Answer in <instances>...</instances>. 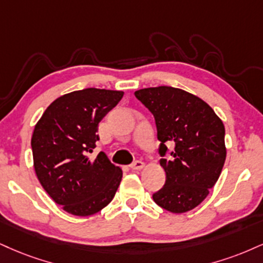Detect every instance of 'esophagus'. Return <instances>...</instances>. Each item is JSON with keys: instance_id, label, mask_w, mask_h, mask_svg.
<instances>
[{"instance_id": "1", "label": "esophagus", "mask_w": 263, "mask_h": 263, "mask_svg": "<svg viewBox=\"0 0 263 263\" xmlns=\"http://www.w3.org/2000/svg\"><path fill=\"white\" fill-rule=\"evenodd\" d=\"M129 167H131L132 170H141L142 167H144V163L142 162V160H136V162L129 164Z\"/></svg>"}]
</instances>
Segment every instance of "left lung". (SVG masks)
I'll list each match as a JSON object with an SVG mask.
<instances>
[{"mask_svg":"<svg viewBox=\"0 0 263 263\" xmlns=\"http://www.w3.org/2000/svg\"><path fill=\"white\" fill-rule=\"evenodd\" d=\"M135 96L156 120L160 165L166 174L154 202L172 213L194 210L216 185L226 162L222 120L205 101L179 88H144ZM170 143L173 151L166 147ZM166 153L169 160L163 158Z\"/></svg>","mask_w":263,"mask_h":263,"instance_id":"8db88e82","label":"left lung"}]
</instances>
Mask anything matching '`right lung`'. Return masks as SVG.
<instances>
[{
    "instance_id": "right-lung-1",
    "label": "right lung",
    "mask_w": 263,
    "mask_h": 263,
    "mask_svg": "<svg viewBox=\"0 0 263 263\" xmlns=\"http://www.w3.org/2000/svg\"><path fill=\"white\" fill-rule=\"evenodd\" d=\"M123 91L76 90L50 104L31 137L34 169L44 190L73 216L87 217L111 202L122 172L100 152L91 153L99 141L98 126L122 99Z\"/></svg>"
}]
</instances>
